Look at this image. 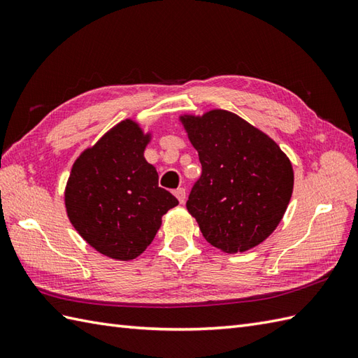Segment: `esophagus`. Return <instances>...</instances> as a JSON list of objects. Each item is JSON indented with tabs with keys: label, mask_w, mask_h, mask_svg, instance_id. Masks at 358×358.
I'll return each mask as SVG.
<instances>
[{
	"label": "esophagus",
	"mask_w": 358,
	"mask_h": 358,
	"mask_svg": "<svg viewBox=\"0 0 358 358\" xmlns=\"http://www.w3.org/2000/svg\"><path fill=\"white\" fill-rule=\"evenodd\" d=\"M175 196H177L178 199V201L183 204L185 201H186V189L185 187H178V189H175Z\"/></svg>",
	"instance_id": "obj_1"
}]
</instances>
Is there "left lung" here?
Listing matches in <instances>:
<instances>
[{
    "instance_id": "8db88e82",
    "label": "left lung",
    "mask_w": 358,
    "mask_h": 358,
    "mask_svg": "<svg viewBox=\"0 0 358 358\" xmlns=\"http://www.w3.org/2000/svg\"><path fill=\"white\" fill-rule=\"evenodd\" d=\"M180 123L203 167L186 203L203 237L224 254L258 246L291 201V159L268 134L229 110L185 113Z\"/></svg>"
}]
</instances>
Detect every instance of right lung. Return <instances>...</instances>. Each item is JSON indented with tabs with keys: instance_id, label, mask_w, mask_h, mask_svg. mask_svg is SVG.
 Returning <instances> with one entry per match:
<instances>
[{
	"instance_id": "1",
	"label": "right lung",
	"mask_w": 358,
	"mask_h": 358,
	"mask_svg": "<svg viewBox=\"0 0 358 358\" xmlns=\"http://www.w3.org/2000/svg\"><path fill=\"white\" fill-rule=\"evenodd\" d=\"M152 132L126 118L75 159L64 189L66 214L81 238L112 260L131 262L154 240L178 200L158 187L144 158Z\"/></svg>"
}]
</instances>
